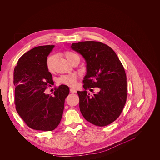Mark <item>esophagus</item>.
Masks as SVG:
<instances>
[{
	"label": "esophagus",
	"instance_id": "obj_1",
	"mask_svg": "<svg viewBox=\"0 0 160 160\" xmlns=\"http://www.w3.org/2000/svg\"><path fill=\"white\" fill-rule=\"evenodd\" d=\"M70 92H71V93H75L76 92H77V91L74 89H72V88H71L70 89Z\"/></svg>",
	"mask_w": 160,
	"mask_h": 160
}]
</instances>
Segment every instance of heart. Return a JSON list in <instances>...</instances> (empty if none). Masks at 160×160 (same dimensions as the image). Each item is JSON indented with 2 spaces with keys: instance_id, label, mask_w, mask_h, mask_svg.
<instances>
[{
  "instance_id": "1",
  "label": "heart",
  "mask_w": 160,
  "mask_h": 160,
  "mask_svg": "<svg viewBox=\"0 0 160 160\" xmlns=\"http://www.w3.org/2000/svg\"><path fill=\"white\" fill-rule=\"evenodd\" d=\"M63 55L68 59V60L72 63L74 61L77 60H79V57L75 54V53L70 51H66L63 52ZM55 60V56L51 55L47 57L46 60V67L47 70L49 72H52L54 68V62ZM78 81V77L77 74H67V75H62L59 77L58 80V82L60 84L66 85L70 87H74L77 85Z\"/></svg>"
}]
</instances>
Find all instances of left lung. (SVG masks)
Wrapping results in <instances>:
<instances>
[{"instance_id": "8db88e82", "label": "left lung", "mask_w": 160, "mask_h": 160, "mask_svg": "<svg viewBox=\"0 0 160 160\" xmlns=\"http://www.w3.org/2000/svg\"><path fill=\"white\" fill-rule=\"evenodd\" d=\"M71 48L87 62L85 91H77L80 112L93 125H108L120 116L127 100V77L122 63L112 48L100 42H80L72 44ZM95 87L101 91L90 96L87 90Z\"/></svg>"}]
</instances>
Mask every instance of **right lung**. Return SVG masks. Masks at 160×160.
Here are the masks:
<instances>
[{"label":"right lung","mask_w":160,"mask_h":160,"mask_svg":"<svg viewBox=\"0 0 160 160\" xmlns=\"http://www.w3.org/2000/svg\"><path fill=\"white\" fill-rule=\"evenodd\" d=\"M54 46L34 48L21 57L15 67L13 83L17 112L31 129L53 131L59 125L69 89L65 85L55 88L53 95L44 91L53 84L46 67L47 57Z\"/></svg>","instance_id":"obj_1"}]
</instances>
